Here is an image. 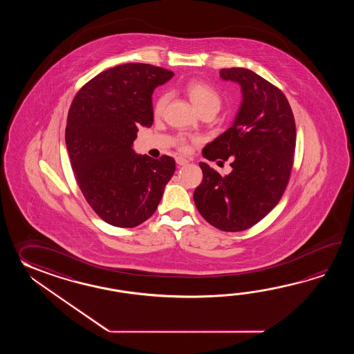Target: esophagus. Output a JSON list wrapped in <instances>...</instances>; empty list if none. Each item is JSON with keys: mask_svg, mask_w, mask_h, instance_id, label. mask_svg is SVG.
<instances>
[{"mask_svg": "<svg viewBox=\"0 0 354 354\" xmlns=\"http://www.w3.org/2000/svg\"><path fill=\"white\" fill-rule=\"evenodd\" d=\"M176 163H177L178 166H185V165H187L188 160L186 158H182V157H177V158H176Z\"/></svg>", "mask_w": 354, "mask_h": 354, "instance_id": "esophagus-1", "label": "esophagus"}]
</instances>
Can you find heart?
Wrapping results in <instances>:
<instances>
[{"label": "heart", "mask_w": 354, "mask_h": 354, "mask_svg": "<svg viewBox=\"0 0 354 354\" xmlns=\"http://www.w3.org/2000/svg\"><path fill=\"white\" fill-rule=\"evenodd\" d=\"M185 91L187 93L188 98L191 100V102L194 104L198 111H203V110L209 109V107H218L220 106V97H218V92L206 83L192 80V81L187 82ZM168 98H169L168 95L163 93L156 100L154 109H153L156 116H159V115L163 113L167 104H168ZM180 147H182V149L187 148L186 144L183 142L180 143Z\"/></svg>", "instance_id": "b5f03b06"}]
</instances>
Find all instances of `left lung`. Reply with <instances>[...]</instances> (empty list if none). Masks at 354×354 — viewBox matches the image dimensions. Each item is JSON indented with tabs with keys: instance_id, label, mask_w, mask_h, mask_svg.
<instances>
[{
	"instance_id": "1",
	"label": "left lung",
	"mask_w": 354,
	"mask_h": 354,
	"mask_svg": "<svg viewBox=\"0 0 354 354\" xmlns=\"http://www.w3.org/2000/svg\"><path fill=\"white\" fill-rule=\"evenodd\" d=\"M220 77L241 86L233 125L207 144L203 158L232 159V172L220 176L200 163L203 178L194 194L196 207L211 225L241 232L279 203L294 163V113L282 91L245 68L221 69Z\"/></svg>"
}]
</instances>
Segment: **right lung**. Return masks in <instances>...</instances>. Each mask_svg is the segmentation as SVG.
<instances>
[{"label":"right lung","mask_w":354,"mask_h":354,"mask_svg":"<svg viewBox=\"0 0 354 354\" xmlns=\"http://www.w3.org/2000/svg\"><path fill=\"white\" fill-rule=\"evenodd\" d=\"M172 77L151 64H121L93 77L71 105L66 144L75 180L110 225L134 227L151 218L176 171L174 158L133 149L138 128L153 124V91Z\"/></svg>","instance_id":"right-lung-1"}]
</instances>
